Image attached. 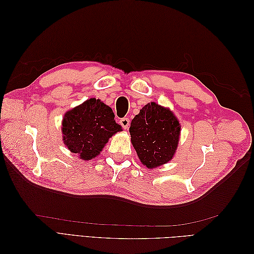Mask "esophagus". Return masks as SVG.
<instances>
[{
  "label": "esophagus",
  "instance_id": "obj_1",
  "mask_svg": "<svg viewBox=\"0 0 254 254\" xmlns=\"http://www.w3.org/2000/svg\"><path fill=\"white\" fill-rule=\"evenodd\" d=\"M129 119H127V118H123V119H121L120 120V124H121V126L124 128L125 130L126 129H128L129 128Z\"/></svg>",
  "mask_w": 254,
  "mask_h": 254
}]
</instances>
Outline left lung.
<instances>
[{
  "mask_svg": "<svg viewBox=\"0 0 254 254\" xmlns=\"http://www.w3.org/2000/svg\"><path fill=\"white\" fill-rule=\"evenodd\" d=\"M181 126L174 113L156 103L145 105L130 124L131 143L143 165L156 168L171 161Z\"/></svg>",
  "mask_w": 254,
  "mask_h": 254,
  "instance_id": "left-lung-1",
  "label": "left lung"
}]
</instances>
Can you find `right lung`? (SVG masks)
<instances>
[{
    "label": "right lung",
    "instance_id": "1",
    "mask_svg": "<svg viewBox=\"0 0 254 254\" xmlns=\"http://www.w3.org/2000/svg\"><path fill=\"white\" fill-rule=\"evenodd\" d=\"M61 129L66 147L82 160L94 159L109 137L122 131L112 109L96 98L87 99L67 111Z\"/></svg>",
    "mask_w": 254,
    "mask_h": 254
}]
</instances>
